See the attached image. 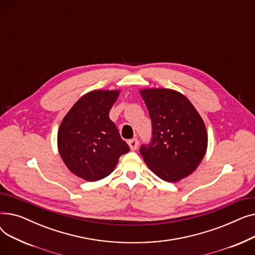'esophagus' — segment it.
I'll list each match as a JSON object with an SVG mask.
<instances>
[{
    "mask_svg": "<svg viewBox=\"0 0 255 255\" xmlns=\"http://www.w3.org/2000/svg\"><path fill=\"white\" fill-rule=\"evenodd\" d=\"M128 144L132 151H135L138 146V140L136 138H132V139L128 140Z\"/></svg>",
    "mask_w": 255,
    "mask_h": 255,
    "instance_id": "34e87169",
    "label": "esophagus"
}]
</instances>
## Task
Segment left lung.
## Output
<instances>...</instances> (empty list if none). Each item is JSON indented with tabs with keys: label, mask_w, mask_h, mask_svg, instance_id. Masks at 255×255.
I'll return each mask as SVG.
<instances>
[{
	"label": "left lung",
	"mask_w": 255,
	"mask_h": 255,
	"mask_svg": "<svg viewBox=\"0 0 255 255\" xmlns=\"http://www.w3.org/2000/svg\"><path fill=\"white\" fill-rule=\"evenodd\" d=\"M152 121V138L139 152L144 162L166 182L189 176L202 161L208 145L203 119L181 93L168 89L140 91Z\"/></svg>",
	"instance_id": "1"
}]
</instances>
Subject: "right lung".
<instances>
[{
	"instance_id": "right-lung-1",
	"label": "right lung",
	"mask_w": 255,
	"mask_h": 255,
	"mask_svg": "<svg viewBox=\"0 0 255 255\" xmlns=\"http://www.w3.org/2000/svg\"><path fill=\"white\" fill-rule=\"evenodd\" d=\"M119 91H93L65 116L58 132V148L66 166L89 182L113 172L120 156L130 151L121 138L110 111Z\"/></svg>"
}]
</instances>
